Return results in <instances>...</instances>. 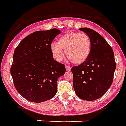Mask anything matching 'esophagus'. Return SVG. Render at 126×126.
<instances>
[{"label":"esophagus","instance_id":"obj_1","mask_svg":"<svg viewBox=\"0 0 126 126\" xmlns=\"http://www.w3.org/2000/svg\"><path fill=\"white\" fill-rule=\"evenodd\" d=\"M65 68H66V70H67V71H70V70H71L72 67L71 66H68V65H66V66H65Z\"/></svg>","mask_w":126,"mask_h":126}]
</instances>
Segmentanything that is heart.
I'll use <instances>...</instances> for the list:
<instances>
[{"instance_id":"1","label":"heart","mask_w":126,"mask_h":126,"mask_svg":"<svg viewBox=\"0 0 126 126\" xmlns=\"http://www.w3.org/2000/svg\"><path fill=\"white\" fill-rule=\"evenodd\" d=\"M63 49L65 50V54L72 63L81 64L90 56L92 41L86 33L68 32L60 37L58 43L53 42L50 45V50L56 61L63 59Z\"/></svg>"}]
</instances>
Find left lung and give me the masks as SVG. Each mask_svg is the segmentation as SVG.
I'll list each match as a JSON object with an SVG mask.
<instances>
[{
    "mask_svg": "<svg viewBox=\"0 0 126 126\" xmlns=\"http://www.w3.org/2000/svg\"><path fill=\"white\" fill-rule=\"evenodd\" d=\"M89 36L92 50L84 63L72 67L73 86L83 100L94 101L104 95L111 85L116 68L113 50L106 40L90 28H80Z\"/></svg>",
    "mask_w": 126,
    "mask_h": 126,
    "instance_id": "left-lung-1",
    "label": "left lung"
}]
</instances>
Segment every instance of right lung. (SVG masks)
I'll return each mask as SVG.
<instances>
[{
	"instance_id": "obj_1",
	"label": "right lung",
	"mask_w": 126,
	"mask_h": 126,
	"mask_svg": "<svg viewBox=\"0 0 126 126\" xmlns=\"http://www.w3.org/2000/svg\"><path fill=\"white\" fill-rule=\"evenodd\" d=\"M60 33L56 28L38 31L23 39L15 50L10 70L13 83L18 92L31 102H44L56 94L58 79L66 69L54 60L50 45Z\"/></svg>"
}]
</instances>
